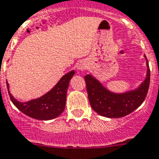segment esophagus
I'll use <instances>...</instances> for the list:
<instances>
[{"instance_id": "1", "label": "esophagus", "mask_w": 159, "mask_h": 159, "mask_svg": "<svg viewBox=\"0 0 159 159\" xmlns=\"http://www.w3.org/2000/svg\"><path fill=\"white\" fill-rule=\"evenodd\" d=\"M86 68H87V65H86V63L84 62H80L78 64V69L80 70V71H83Z\"/></svg>"}]
</instances>
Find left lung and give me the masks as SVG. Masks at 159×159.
Masks as SVG:
<instances>
[{"mask_svg": "<svg viewBox=\"0 0 159 159\" xmlns=\"http://www.w3.org/2000/svg\"><path fill=\"white\" fill-rule=\"evenodd\" d=\"M148 65L147 78L135 91L115 94L107 91L99 81L87 75L84 76L88 98L92 109L98 114L107 118H121L126 116L144 102L150 84V68Z\"/></svg>", "mask_w": 159, "mask_h": 159, "instance_id": "8db88e82", "label": "left lung"}]
</instances>
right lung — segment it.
Segmentation results:
<instances>
[{"label": "right lung", "mask_w": 159, "mask_h": 159, "mask_svg": "<svg viewBox=\"0 0 159 159\" xmlns=\"http://www.w3.org/2000/svg\"><path fill=\"white\" fill-rule=\"evenodd\" d=\"M75 75V71L69 72L62 77L55 87L43 97L27 102H20L9 92L12 103L27 116L39 120H50L58 117L64 111L66 97L69 81ZM8 89V83L7 82Z\"/></svg>", "instance_id": "add662e5"}]
</instances>
